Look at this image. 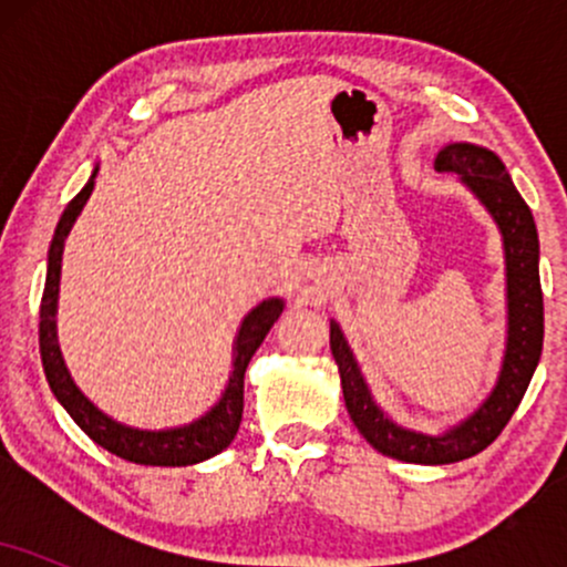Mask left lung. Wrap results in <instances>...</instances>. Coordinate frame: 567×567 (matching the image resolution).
<instances>
[{
    "label": "left lung",
    "instance_id": "8db88e82",
    "mask_svg": "<svg viewBox=\"0 0 567 567\" xmlns=\"http://www.w3.org/2000/svg\"><path fill=\"white\" fill-rule=\"evenodd\" d=\"M434 167L442 173L461 175V181L477 194L504 234L509 338H506L504 368H501L498 383L483 402V408L451 432L429 437V434L396 426L381 413V408L368 392L365 379L357 368L341 328L330 322V351H333L338 373H341L343 400H347L351 421L375 451L392 455L396 461H408V464H455V461L472 458V455L485 451L504 432L514 410L523 402L544 347L538 234L530 207L514 188L504 162L487 148L474 146V143H451L437 154Z\"/></svg>",
    "mask_w": 567,
    "mask_h": 567
}]
</instances>
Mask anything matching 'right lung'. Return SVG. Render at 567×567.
Listing matches in <instances>:
<instances>
[{
	"instance_id": "add662e5",
	"label": "right lung",
	"mask_w": 567,
	"mask_h": 567,
	"mask_svg": "<svg viewBox=\"0 0 567 567\" xmlns=\"http://www.w3.org/2000/svg\"><path fill=\"white\" fill-rule=\"evenodd\" d=\"M95 173L84 188L69 202L63 210L61 220L55 226V237L50 243L48 252V279H44L42 306H39V351H42L44 375H48L50 389L61 400V405L69 410L71 419L80 424V429L90 440L106 447L109 453L120 455V458L133 461L143 466H188L199 464V461L210 458L231 445L234 434H237L239 421H243V400H245V370L256 349L261 347L271 324L282 315V301L269 298V301L258 303L250 315L245 317L243 328L237 336V357H234V370L229 386L216 408L207 415H202L194 424L181 429H167V432H141V429H130L116 424V421L103 415L93 402L84 396L71 381L66 365H63L61 349H58L55 338V309H58V282H61V258L63 243H66L71 226L76 216L82 213L84 202L90 199L95 186Z\"/></svg>"
}]
</instances>
